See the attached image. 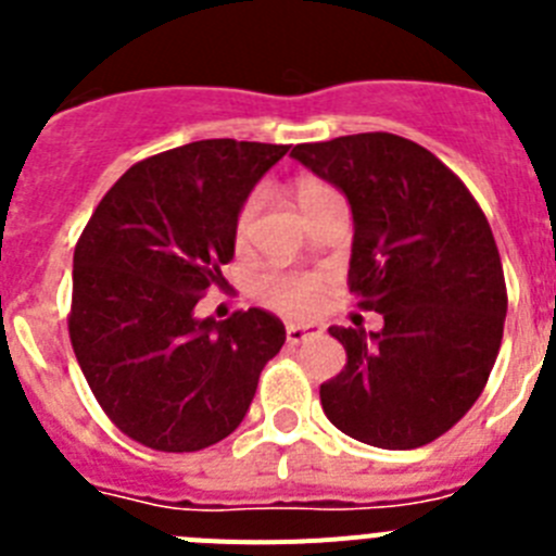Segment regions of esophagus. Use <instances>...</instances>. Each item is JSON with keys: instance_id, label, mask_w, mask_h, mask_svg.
<instances>
[{"instance_id": "obj_1", "label": "esophagus", "mask_w": 556, "mask_h": 556, "mask_svg": "<svg viewBox=\"0 0 556 556\" xmlns=\"http://www.w3.org/2000/svg\"><path fill=\"white\" fill-rule=\"evenodd\" d=\"M320 333H323L320 326H301V323H289V326H287V342H292V345H301L303 339L320 337Z\"/></svg>"}]
</instances>
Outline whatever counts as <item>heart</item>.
I'll return each mask as SVG.
<instances>
[{
	"instance_id": "heart-1",
	"label": "heart",
	"mask_w": 556,
	"mask_h": 556,
	"mask_svg": "<svg viewBox=\"0 0 556 556\" xmlns=\"http://www.w3.org/2000/svg\"><path fill=\"white\" fill-rule=\"evenodd\" d=\"M328 189L326 184L312 178L298 180L294 186V198L301 203V208L306 203H312L314 198H320L326 194ZM255 208H258V198H248L244 200L242 211H239V219H236V242L242 244L248 239L250 223L255 217ZM320 287L323 278L314 273H264L258 278V298H262L267 306L278 308L283 314H294V317H303V314H312L320 303Z\"/></svg>"
}]
</instances>
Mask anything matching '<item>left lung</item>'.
<instances>
[{"instance_id": "obj_1", "label": "left lung", "mask_w": 556, "mask_h": 556, "mask_svg": "<svg viewBox=\"0 0 556 556\" xmlns=\"http://www.w3.org/2000/svg\"><path fill=\"white\" fill-rule=\"evenodd\" d=\"M353 214L351 292L378 331L331 326L348 365L320 387L326 417L358 443L409 451L451 429L498 356L507 287L488 217L426 147L392 132L298 144Z\"/></svg>"}]
</instances>
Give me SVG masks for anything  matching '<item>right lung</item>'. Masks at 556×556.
Segmentation results:
<instances>
[{
	"label": "right lung",
	"mask_w": 556,
	"mask_h": 556,
	"mask_svg": "<svg viewBox=\"0 0 556 556\" xmlns=\"http://www.w3.org/2000/svg\"><path fill=\"white\" fill-rule=\"evenodd\" d=\"M287 144L205 139L130 166L75 248L68 337L88 387L127 437L169 454L242 424L287 328L264 308L194 306L233 258L236 219Z\"/></svg>",
	"instance_id": "obj_1"
}]
</instances>
